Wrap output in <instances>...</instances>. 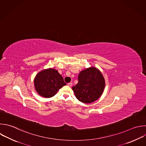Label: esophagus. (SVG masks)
<instances>
[{
  "instance_id": "1",
  "label": "esophagus",
  "mask_w": 146,
  "mask_h": 146,
  "mask_svg": "<svg viewBox=\"0 0 146 146\" xmlns=\"http://www.w3.org/2000/svg\"><path fill=\"white\" fill-rule=\"evenodd\" d=\"M67 85H68V86L71 87V86H72V83H68L67 84Z\"/></svg>"
}]
</instances>
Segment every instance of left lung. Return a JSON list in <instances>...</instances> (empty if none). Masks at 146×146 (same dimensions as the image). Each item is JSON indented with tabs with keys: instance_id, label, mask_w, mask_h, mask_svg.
I'll return each instance as SVG.
<instances>
[{
	"instance_id": "obj_1",
	"label": "left lung",
	"mask_w": 146,
	"mask_h": 146,
	"mask_svg": "<svg viewBox=\"0 0 146 146\" xmlns=\"http://www.w3.org/2000/svg\"><path fill=\"white\" fill-rule=\"evenodd\" d=\"M104 87L105 80L100 71L90 67L80 72L78 83L72 89L80 102L90 103L100 98Z\"/></svg>"
}]
</instances>
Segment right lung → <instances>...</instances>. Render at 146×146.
I'll list each match as a JSON object with an SVG mask.
<instances>
[{"label": "right lung", "instance_id": "obj_1", "mask_svg": "<svg viewBox=\"0 0 146 146\" xmlns=\"http://www.w3.org/2000/svg\"><path fill=\"white\" fill-rule=\"evenodd\" d=\"M34 85L36 91L40 95L48 98L54 96L66 83L57 70L49 68L43 70L36 75Z\"/></svg>", "mask_w": 146, "mask_h": 146}]
</instances>
